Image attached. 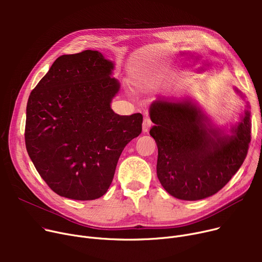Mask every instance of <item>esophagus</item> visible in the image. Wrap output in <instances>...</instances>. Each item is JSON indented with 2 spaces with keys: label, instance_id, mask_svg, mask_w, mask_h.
I'll use <instances>...</instances> for the list:
<instances>
[{
  "label": "esophagus",
  "instance_id": "esophagus-1",
  "mask_svg": "<svg viewBox=\"0 0 262 262\" xmlns=\"http://www.w3.org/2000/svg\"><path fill=\"white\" fill-rule=\"evenodd\" d=\"M152 125H153L152 120H150L148 117L144 118L143 123H142V129H143V132H144V133H147V132L149 130V128L152 127Z\"/></svg>",
  "mask_w": 262,
  "mask_h": 262
}]
</instances>
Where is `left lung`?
<instances>
[{
    "label": "left lung",
    "mask_w": 262,
    "mask_h": 262,
    "mask_svg": "<svg viewBox=\"0 0 262 262\" xmlns=\"http://www.w3.org/2000/svg\"><path fill=\"white\" fill-rule=\"evenodd\" d=\"M149 116L156 124L149 135L158 147L157 177L176 199L198 201L215 194L240 169L249 152V110L232 127L231 136H221L211 127L190 100L157 99L150 105Z\"/></svg>",
    "instance_id": "1"
}]
</instances>
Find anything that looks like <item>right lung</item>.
<instances>
[{
  "instance_id": "1",
  "label": "right lung",
  "mask_w": 262,
  "mask_h": 262,
  "mask_svg": "<svg viewBox=\"0 0 262 262\" xmlns=\"http://www.w3.org/2000/svg\"><path fill=\"white\" fill-rule=\"evenodd\" d=\"M114 63L98 51L62 55L30 94L25 145L47 185L60 196L91 201L113 182L119 157L142 130V115L119 116Z\"/></svg>"
}]
</instances>
